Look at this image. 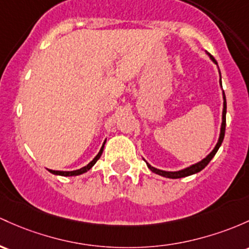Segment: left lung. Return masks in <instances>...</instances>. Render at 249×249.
Instances as JSON below:
<instances>
[{"mask_svg":"<svg viewBox=\"0 0 249 249\" xmlns=\"http://www.w3.org/2000/svg\"><path fill=\"white\" fill-rule=\"evenodd\" d=\"M209 55V58L213 60V62H215V64L217 65L216 60L214 59V56L210 55L209 53H207ZM221 75V73H220ZM220 84H221V79H220ZM226 112H227V103H226V95L223 93V111H222V124H221V131H220V137H218V141H217V144L215 145L214 149H213V151L210 152V154L207 156L206 158H203V160H201V162L196 163V164L191 165V166H188V168L183 169V170H179V171H164V170H160V169H156L154 166H151L149 164V163L146 162V165L147 168L150 169V170L152 171V173L157 174V175H160V176L163 177H168V178H181V177H187V176H190V175H194L196 173H200L202 169L206 168L207 165H208V163L212 160V158L214 157L215 154L217 152L218 147L221 146V144H222L223 142V138H225V131H226Z\"/></svg>","mask_w":249,"mask_h":249,"instance_id":"1","label":"left lung"}]
</instances>
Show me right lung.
I'll return each mask as SVG.
<instances>
[{
    "label": "right lung",
    "mask_w": 249,
    "mask_h": 249,
    "mask_svg": "<svg viewBox=\"0 0 249 249\" xmlns=\"http://www.w3.org/2000/svg\"><path fill=\"white\" fill-rule=\"evenodd\" d=\"M106 142V141H105ZM105 142H104L102 149H100V151L98 152V155L95 156V157L93 158V160H91V162L89 163L86 166H84V168L81 169H78V170H73V171H59V170H49V173L54 174V175H60V176H78V175H81L84 173H86V171H89V169L92 168L95 164V162H97L98 160L100 158V156H102L103 151H104V145H105Z\"/></svg>",
    "instance_id": "add662e5"
}]
</instances>
